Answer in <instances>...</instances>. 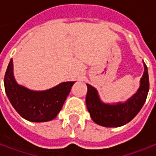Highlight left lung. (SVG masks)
Instances as JSON below:
<instances>
[{
  "instance_id": "obj_1",
  "label": "left lung",
  "mask_w": 156,
  "mask_h": 156,
  "mask_svg": "<svg viewBox=\"0 0 156 156\" xmlns=\"http://www.w3.org/2000/svg\"><path fill=\"white\" fill-rule=\"evenodd\" d=\"M145 71L140 80L139 90L125 103L107 105L100 101L96 89L87 84L88 92L86 105L91 119L98 125L104 127H120L130 122L138 115L146 102L149 90V79L147 67L144 64Z\"/></svg>"
}]
</instances>
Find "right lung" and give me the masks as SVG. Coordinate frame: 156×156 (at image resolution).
Here are the masks:
<instances>
[{
	"instance_id": "1",
	"label": "right lung",
	"mask_w": 156,
	"mask_h": 156,
	"mask_svg": "<svg viewBox=\"0 0 156 156\" xmlns=\"http://www.w3.org/2000/svg\"><path fill=\"white\" fill-rule=\"evenodd\" d=\"M74 82H66L43 91H34L20 86L13 76V61L10 60L4 76L7 97L17 113L30 122H48L60 112Z\"/></svg>"
}]
</instances>
